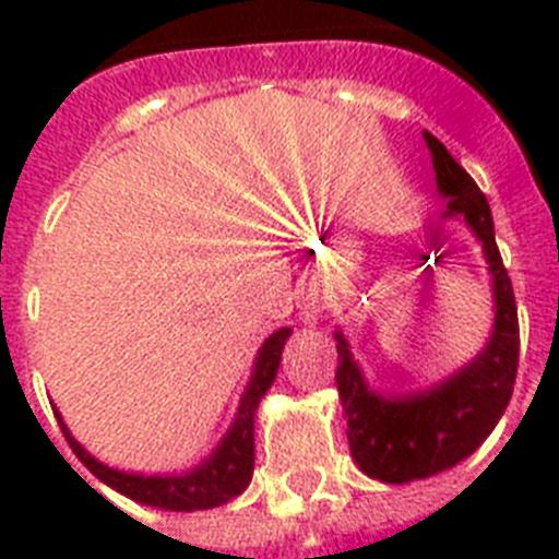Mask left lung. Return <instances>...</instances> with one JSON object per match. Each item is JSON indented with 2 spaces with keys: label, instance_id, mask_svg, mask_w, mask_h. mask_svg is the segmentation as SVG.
Masks as SVG:
<instances>
[{
  "label": "left lung",
  "instance_id": "1",
  "mask_svg": "<svg viewBox=\"0 0 559 559\" xmlns=\"http://www.w3.org/2000/svg\"><path fill=\"white\" fill-rule=\"evenodd\" d=\"M423 136L431 151L439 192L448 195L445 215H462L484 246L496 290V324L490 344L462 372L442 386L400 400L369 392L364 374L349 358L347 341L335 333V386L347 414L349 451L360 471L389 484L437 476L471 456L490 437L510 403L521 353L515 294L496 246L490 204L448 147L433 133L423 131Z\"/></svg>",
  "mask_w": 559,
  "mask_h": 559
}]
</instances>
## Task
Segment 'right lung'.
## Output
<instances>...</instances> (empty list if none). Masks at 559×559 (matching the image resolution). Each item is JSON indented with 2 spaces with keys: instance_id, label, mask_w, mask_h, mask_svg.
<instances>
[{
  "instance_id": "obj_1",
  "label": "right lung",
  "mask_w": 559,
  "mask_h": 559,
  "mask_svg": "<svg viewBox=\"0 0 559 559\" xmlns=\"http://www.w3.org/2000/svg\"><path fill=\"white\" fill-rule=\"evenodd\" d=\"M290 335L288 328L276 330L274 335L265 338L257 355L254 374L249 380L240 408H237V419L231 431L226 433L218 451L212 453L210 462H204L199 471L185 473V476H136V473H122L106 467L97 462L95 456H88L81 445H78L72 433L63 426L61 414L56 412L58 426H61L63 437H67L69 448L86 464L88 471L95 473L103 484L114 487L122 496L133 498V501L147 503V507H159V510L170 512H195V510H212L221 503L231 501L235 496L249 487L251 471H254V412L257 403L271 389L280 369V358H283L285 338Z\"/></svg>"
}]
</instances>
